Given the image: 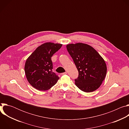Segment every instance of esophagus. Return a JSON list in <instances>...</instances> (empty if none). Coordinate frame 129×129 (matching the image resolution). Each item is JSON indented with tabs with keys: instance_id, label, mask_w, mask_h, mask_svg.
Masks as SVG:
<instances>
[{
	"instance_id": "1",
	"label": "esophagus",
	"mask_w": 129,
	"mask_h": 129,
	"mask_svg": "<svg viewBox=\"0 0 129 129\" xmlns=\"http://www.w3.org/2000/svg\"><path fill=\"white\" fill-rule=\"evenodd\" d=\"M67 73V72H63V73H61V75L63 76V75H66Z\"/></svg>"
}]
</instances>
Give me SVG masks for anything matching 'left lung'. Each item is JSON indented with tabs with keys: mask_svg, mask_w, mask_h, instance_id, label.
I'll list each match as a JSON object with an SVG mask.
<instances>
[{
	"mask_svg": "<svg viewBox=\"0 0 129 129\" xmlns=\"http://www.w3.org/2000/svg\"><path fill=\"white\" fill-rule=\"evenodd\" d=\"M66 48L79 71V77L75 79L76 85L85 92L98 89L106 76L107 65L104 59L87 44H69Z\"/></svg>",
	"mask_w": 129,
	"mask_h": 129,
	"instance_id": "obj_1",
	"label": "left lung"
}]
</instances>
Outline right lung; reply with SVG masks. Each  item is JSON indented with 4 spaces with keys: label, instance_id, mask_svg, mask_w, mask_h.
<instances>
[{
    "label": "right lung",
    "instance_id": "1",
    "mask_svg": "<svg viewBox=\"0 0 129 129\" xmlns=\"http://www.w3.org/2000/svg\"><path fill=\"white\" fill-rule=\"evenodd\" d=\"M62 44L46 42L38 46L26 60L24 70L29 83L35 89L46 91L57 83L59 77L52 71L51 57Z\"/></svg>",
    "mask_w": 129,
    "mask_h": 129
}]
</instances>
